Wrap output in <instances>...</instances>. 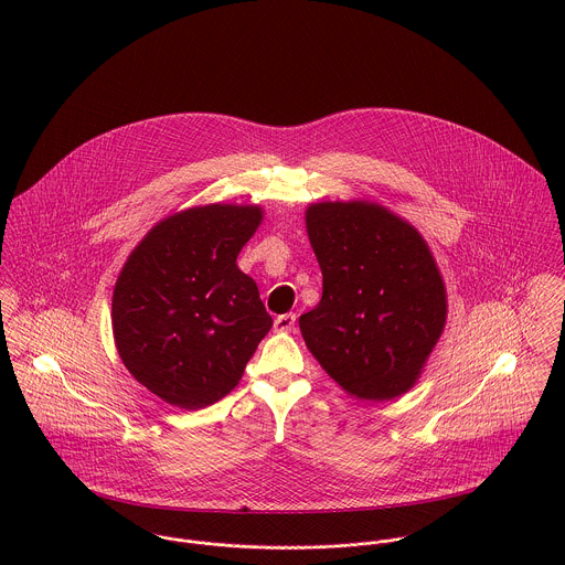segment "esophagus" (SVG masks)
Wrapping results in <instances>:
<instances>
[{"instance_id":"34e87169","label":"esophagus","mask_w":565,"mask_h":565,"mask_svg":"<svg viewBox=\"0 0 565 565\" xmlns=\"http://www.w3.org/2000/svg\"><path fill=\"white\" fill-rule=\"evenodd\" d=\"M294 326H296V316L294 313H285V316H278L274 320V328L278 332H289V330H294Z\"/></svg>"}]
</instances>
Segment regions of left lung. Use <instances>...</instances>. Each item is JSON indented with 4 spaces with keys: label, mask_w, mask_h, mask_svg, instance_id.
<instances>
[{
    "label": "left lung",
    "mask_w": 565,
    "mask_h": 565,
    "mask_svg": "<svg viewBox=\"0 0 565 565\" xmlns=\"http://www.w3.org/2000/svg\"><path fill=\"white\" fill-rule=\"evenodd\" d=\"M307 233L323 278L320 305L300 316L307 348L350 396H403L446 323V287L428 245L367 202L311 204Z\"/></svg>",
    "instance_id": "8db88e82"
}]
</instances>
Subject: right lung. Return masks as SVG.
<instances>
[{"instance_id": "add662e5", "label": "right lung", "mask_w": 565, "mask_h": 565, "mask_svg": "<svg viewBox=\"0 0 565 565\" xmlns=\"http://www.w3.org/2000/svg\"><path fill=\"white\" fill-rule=\"evenodd\" d=\"M258 206L209 204L157 224L113 294V332L128 372L164 403L202 408L242 381L269 332L256 282L237 267Z\"/></svg>"}]
</instances>
